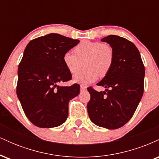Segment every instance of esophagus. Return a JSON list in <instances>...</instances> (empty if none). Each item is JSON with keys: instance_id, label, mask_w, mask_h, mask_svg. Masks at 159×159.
Listing matches in <instances>:
<instances>
[{"instance_id": "1", "label": "esophagus", "mask_w": 159, "mask_h": 159, "mask_svg": "<svg viewBox=\"0 0 159 159\" xmlns=\"http://www.w3.org/2000/svg\"><path fill=\"white\" fill-rule=\"evenodd\" d=\"M86 89H87V86H85L84 84L81 85V90H86Z\"/></svg>"}]
</instances>
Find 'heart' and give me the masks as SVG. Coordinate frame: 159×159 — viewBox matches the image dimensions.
<instances>
[{"label":"heart","mask_w":159,"mask_h":159,"mask_svg":"<svg viewBox=\"0 0 159 159\" xmlns=\"http://www.w3.org/2000/svg\"><path fill=\"white\" fill-rule=\"evenodd\" d=\"M74 52H66L63 61L72 74L77 73L84 63V70L74 76V81L82 84L96 81L98 75L105 77L114 63V48L106 43L83 41L75 47Z\"/></svg>","instance_id":"b5f03b06"}]
</instances>
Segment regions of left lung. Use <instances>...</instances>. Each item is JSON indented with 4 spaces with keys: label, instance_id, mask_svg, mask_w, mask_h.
Returning <instances> with one entry per match:
<instances>
[{
    "label": "left lung",
    "instance_id": "1",
    "mask_svg": "<svg viewBox=\"0 0 159 159\" xmlns=\"http://www.w3.org/2000/svg\"><path fill=\"white\" fill-rule=\"evenodd\" d=\"M101 41L113 47L114 61L110 72L97 84L105 91L87 88L90 94L87 111L96 125L116 129L127 123L135 112L143 93L145 69L139 51L131 41L116 35Z\"/></svg>",
    "mask_w": 159,
    "mask_h": 159
}]
</instances>
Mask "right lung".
<instances>
[{
  "label": "right lung",
  "mask_w": 159,
  "mask_h": 159,
  "mask_svg": "<svg viewBox=\"0 0 159 159\" xmlns=\"http://www.w3.org/2000/svg\"><path fill=\"white\" fill-rule=\"evenodd\" d=\"M58 34L32 39L18 68L16 93L28 120L39 128L59 126L66 120L69 102L80 93L78 84L61 87L72 79L63 54L79 43Z\"/></svg>",
  "instance_id": "add662e5"
}]
</instances>
